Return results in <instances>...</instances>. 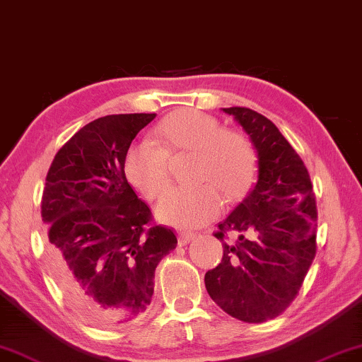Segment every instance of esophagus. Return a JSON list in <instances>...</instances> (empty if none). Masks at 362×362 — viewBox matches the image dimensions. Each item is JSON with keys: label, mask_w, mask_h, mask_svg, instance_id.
<instances>
[{"label": "esophagus", "mask_w": 362, "mask_h": 362, "mask_svg": "<svg viewBox=\"0 0 362 362\" xmlns=\"http://www.w3.org/2000/svg\"><path fill=\"white\" fill-rule=\"evenodd\" d=\"M196 238V233L192 232H180L177 233V242H180V245H186L189 243L191 240Z\"/></svg>", "instance_id": "1"}]
</instances>
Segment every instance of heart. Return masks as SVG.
<instances>
[{
    "label": "heart",
    "instance_id": "heart-1",
    "mask_svg": "<svg viewBox=\"0 0 362 362\" xmlns=\"http://www.w3.org/2000/svg\"><path fill=\"white\" fill-rule=\"evenodd\" d=\"M160 148L135 142L124 155L127 181L146 199L160 197L170 187L168 158L196 153L192 182L173 189L156 206V217L181 228L201 227L222 211V194L238 201L250 191L256 176L253 145L242 134L222 130L216 117L196 109H180L161 120L155 130Z\"/></svg>",
    "mask_w": 362,
    "mask_h": 362
}]
</instances>
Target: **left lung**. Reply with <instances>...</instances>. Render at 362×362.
<instances>
[{"label": "left lung", "mask_w": 362, "mask_h": 362, "mask_svg": "<svg viewBox=\"0 0 362 362\" xmlns=\"http://www.w3.org/2000/svg\"><path fill=\"white\" fill-rule=\"evenodd\" d=\"M258 158V180L218 223L223 258L204 282L217 305L238 320L261 323L281 315L300 289L315 258L317 206L308 171L269 119L248 107H223Z\"/></svg>", "instance_id": "1"}]
</instances>
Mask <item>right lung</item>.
Here are the masks:
<instances>
[{
  "mask_svg": "<svg viewBox=\"0 0 362 362\" xmlns=\"http://www.w3.org/2000/svg\"><path fill=\"white\" fill-rule=\"evenodd\" d=\"M156 114H112L78 130L47 173L42 222L57 284L81 318L112 328L150 305L155 269L176 248L124 173V155Z\"/></svg>",
  "mask_w": 362,
  "mask_h": 362,
  "instance_id": "right-lung-1",
  "label": "right lung"
}]
</instances>
